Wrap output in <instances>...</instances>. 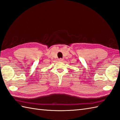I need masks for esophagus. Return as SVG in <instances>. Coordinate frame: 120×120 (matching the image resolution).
Listing matches in <instances>:
<instances>
[{
  "label": "esophagus",
  "mask_w": 120,
  "mask_h": 120,
  "mask_svg": "<svg viewBox=\"0 0 120 120\" xmlns=\"http://www.w3.org/2000/svg\"><path fill=\"white\" fill-rule=\"evenodd\" d=\"M58 61H60V62H62V61H63V59H62V58H60V59H59V60H58Z\"/></svg>",
  "instance_id": "esophagus-1"
}]
</instances>
